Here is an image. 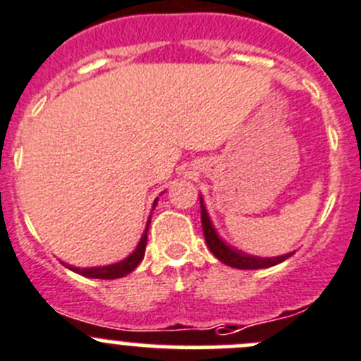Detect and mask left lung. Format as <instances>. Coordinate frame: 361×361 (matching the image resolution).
Listing matches in <instances>:
<instances>
[{"mask_svg": "<svg viewBox=\"0 0 361 361\" xmlns=\"http://www.w3.org/2000/svg\"><path fill=\"white\" fill-rule=\"evenodd\" d=\"M201 224H202V233H204V240L208 248L212 250V254L215 255L219 261L226 262L227 266H233V268L240 269H257V268H268V266H275L279 262L286 261L288 257H291V254L281 255V257H271V259H262V257H254V255L241 254V252L233 250V248L227 247L219 236H216L215 229H213L212 222H209L208 215H206V209L202 206L201 201Z\"/></svg>", "mask_w": 361, "mask_h": 361, "instance_id": "obj_1", "label": "left lung"}]
</instances>
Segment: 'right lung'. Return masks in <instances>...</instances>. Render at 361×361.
<instances>
[{"instance_id": "obj_1", "label": "right lung", "mask_w": 361, "mask_h": 361, "mask_svg": "<svg viewBox=\"0 0 361 361\" xmlns=\"http://www.w3.org/2000/svg\"><path fill=\"white\" fill-rule=\"evenodd\" d=\"M157 204V201H155ZM153 204V206H155ZM148 227H149V220H148V226H146L145 234H142L141 241H139L137 248L132 252V255H128L125 261L116 262V264H111V266H104V268H72V266H66L70 268L72 271H77V274L84 275V277H90V279H104V281H113V279H120L128 275L130 271H134L137 268L139 262L142 261L145 257V250H146V240H148Z\"/></svg>"}]
</instances>
